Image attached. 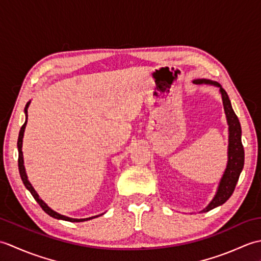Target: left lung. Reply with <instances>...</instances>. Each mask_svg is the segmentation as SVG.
Segmentation results:
<instances>
[{
  "label": "left lung",
  "mask_w": 261,
  "mask_h": 261,
  "mask_svg": "<svg viewBox=\"0 0 261 261\" xmlns=\"http://www.w3.org/2000/svg\"><path fill=\"white\" fill-rule=\"evenodd\" d=\"M196 84H212L220 87L221 95L223 99V107L225 111L226 120H228L229 124V151H228V165H226V169L223 174L222 179L220 181V185L216 192L214 198L211 201V203L205 207L203 212H208L219 205H222L225 203L230 196L233 193L236 185L239 179V176L241 170L243 168V164H245V150H243V146L241 142V125L239 119H238L237 114L234 113L233 109H232L231 102L229 99L228 94L223 90L219 83L211 82L207 80H197L194 81Z\"/></svg>",
  "instance_id": "left-lung-1"
}]
</instances>
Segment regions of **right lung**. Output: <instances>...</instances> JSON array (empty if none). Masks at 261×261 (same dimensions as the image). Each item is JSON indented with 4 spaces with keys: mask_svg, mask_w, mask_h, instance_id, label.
Listing matches in <instances>:
<instances>
[{
    "mask_svg": "<svg viewBox=\"0 0 261 261\" xmlns=\"http://www.w3.org/2000/svg\"><path fill=\"white\" fill-rule=\"evenodd\" d=\"M29 103H27L25 108H24V112H25V116L28 119V107H29ZM25 124H27V120L24 122V124L21 126V130L19 132V138H18V150H19V159H18V165H19V171H20V176H21V179L22 181H23L24 186L27 187V190L29 191L31 193V195L33 196V198L36 199V201L38 202V204L40 205L41 208L45 211V212L50 215L51 218H55V219H58V220H64V221H69V222H83V221H87V220H91V219H94V218H97L96 216H92V218H88V219H71V218H68V216H65V215H62L59 214L57 212H55V211H53L50 207L48 206V205L42 201L41 198H39V195L36 193V191L33 190L32 185L30 184V181L28 180V177H27V174H25V169H24V166H23V154H22V139H23V134H24V129H25Z\"/></svg>",
    "mask_w": 261,
    "mask_h": 261,
    "instance_id": "add662e5",
    "label": "right lung"
}]
</instances>
